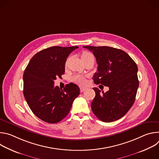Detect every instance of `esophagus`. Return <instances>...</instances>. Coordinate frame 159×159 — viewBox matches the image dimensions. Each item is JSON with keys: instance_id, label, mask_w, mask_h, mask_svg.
I'll use <instances>...</instances> for the list:
<instances>
[{"instance_id": "34e87169", "label": "esophagus", "mask_w": 159, "mask_h": 159, "mask_svg": "<svg viewBox=\"0 0 159 159\" xmlns=\"http://www.w3.org/2000/svg\"><path fill=\"white\" fill-rule=\"evenodd\" d=\"M87 89L85 87H80V93H83L84 91H85V90H86Z\"/></svg>"}]
</instances>
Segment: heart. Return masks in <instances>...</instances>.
I'll list each match as a JSON object with an SVG mask.
<instances>
[{"instance_id": "heart-1", "label": "heart", "mask_w": 159, "mask_h": 159, "mask_svg": "<svg viewBox=\"0 0 159 159\" xmlns=\"http://www.w3.org/2000/svg\"><path fill=\"white\" fill-rule=\"evenodd\" d=\"M82 60H87L90 58H94V56L92 53H90L88 52H85L82 53ZM72 80L73 82L80 84V85H84L86 83V79L85 77L80 75H74L72 77Z\"/></svg>"}]
</instances>
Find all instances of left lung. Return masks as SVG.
Instances as JSON below:
<instances>
[{
	"label": "left lung",
	"mask_w": 159,
	"mask_h": 159,
	"mask_svg": "<svg viewBox=\"0 0 159 159\" xmlns=\"http://www.w3.org/2000/svg\"><path fill=\"white\" fill-rule=\"evenodd\" d=\"M96 57L98 72L93 76L96 84L107 86L106 93L96 87V96L91 104L92 111L104 122L116 121L133 106L139 85L138 67L124 51L109 47H83Z\"/></svg>",
	"instance_id": "1"
}]
</instances>
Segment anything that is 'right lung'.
Returning a JSON list of instances; mask_svg holds the SVG:
<instances>
[{
    "label": "right lung",
    "mask_w": 159,
    "mask_h": 159,
    "mask_svg": "<svg viewBox=\"0 0 159 159\" xmlns=\"http://www.w3.org/2000/svg\"><path fill=\"white\" fill-rule=\"evenodd\" d=\"M78 47H52L35 54L23 74V94L34 114L48 123H57L69 114L80 89L70 83L62 89L54 80L65 73L66 58Z\"/></svg>",
    "instance_id": "right-lung-1"
}]
</instances>
